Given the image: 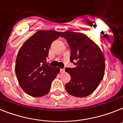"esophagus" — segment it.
<instances>
[{
  "instance_id": "34e87169",
  "label": "esophagus",
  "mask_w": 123,
  "mask_h": 123,
  "mask_svg": "<svg viewBox=\"0 0 123 123\" xmlns=\"http://www.w3.org/2000/svg\"><path fill=\"white\" fill-rule=\"evenodd\" d=\"M60 72H61V73H64V72H65V70H64V69H61V70H60Z\"/></svg>"
}]
</instances>
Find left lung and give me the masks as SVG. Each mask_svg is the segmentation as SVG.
<instances>
[{
    "label": "left lung",
    "instance_id": "1",
    "mask_svg": "<svg viewBox=\"0 0 123 123\" xmlns=\"http://www.w3.org/2000/svg\"><path fill=\"white\" fill-rule=\"evenodd\" d=\"M64 37L71 49L70 61L75 68H66L71 80L65 85L68 93L84 98L93 92L103 79L105 71V57L99 47L84 34L64 32Z\"/></svg>",
    "mask_w": 123,
    "mask_h": 123
}]
</instances>
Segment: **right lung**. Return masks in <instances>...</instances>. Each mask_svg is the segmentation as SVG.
Segmentation results:
<instances>
[{"label": "right lung", "instance_id": "obj_1", "mask_svg": "<svg viewBox=\"0 0 123 123\" xmlns=\"http://www.w3.org/2000/svg\"><path fill=\"white\" fill-rule=\"evenodd\" d=\"M62 32L39 31L24 43L18 53L15 73L24 91L41 97L50 91L51 84L59 73V68L46 64L51 44Z\"/></svg>", "mask_w": 123, "mask_h": 123}]
</instances>
